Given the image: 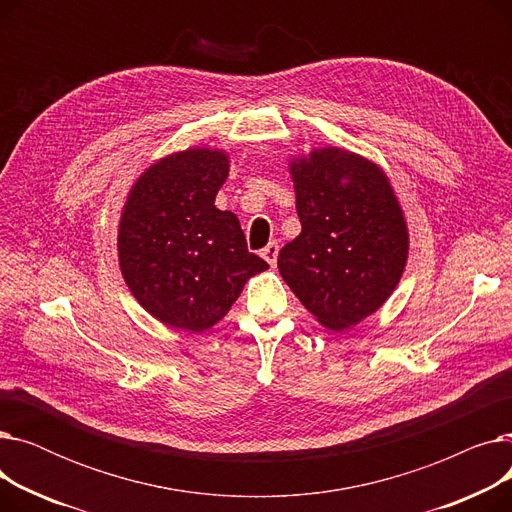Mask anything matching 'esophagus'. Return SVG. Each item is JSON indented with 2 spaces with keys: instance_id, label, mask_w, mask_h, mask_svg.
<instances>
[{
  "instance_id": "1",
  "label": "esophagus",
  "mask_w": 512,
  "mask_h": 512,
  "mask_svg": "<svg viewBox=\"0 0 512 512\" xmlns=\"http://www.w3.org/2000/svg\"><path fill=\"white\" fill-rule=\"evenodd\" d=\"M278 251H280V247H278V242H270V245H267L263 251H261V257L270 263V265H276V259H278Z\"/></svg>"
}]
</instances>
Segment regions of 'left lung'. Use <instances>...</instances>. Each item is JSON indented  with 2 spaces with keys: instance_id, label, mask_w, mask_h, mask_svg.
Returning a JSON list of instances; mask_svg holds the SVG:
<instances>
[{
  "instance_id": "obj_1",
  "label": "left lung",
  "mask_w": 512,
  "mask_h": 512,
  "mask_svg": "<svg viewBox=\"0 0 512 512\" xmlns=\"http://www.w3.org/2000/svg\"><path fill=\"white\" fill-rule=\"evenodd\" d=\"M301 234L278 270L321 326H357L405 272L409 232L390 180L373 161L338 147L290 161Z\"/></svg>"
}]
</instances>
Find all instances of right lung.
Returning a JSON list of instances; mask_svg holds the SVG:
<instances>
[{"label":"right lung","instance_id":"1","mask_svg":"<svg viewBox=\"0 0 512 512\" xmlns=\"http://www.w3.org/2000/svg\"><path fill=\"white\" fill-rule=\"evenodd\" d=\"M222 149L193 147L155 161L130 188L118 230L126 286L161 324L203 332L267 265L249 253L232 211L215 207L228 178Z\"/></svg>","mask_w":512,"mask_h":512}]
</instances>
